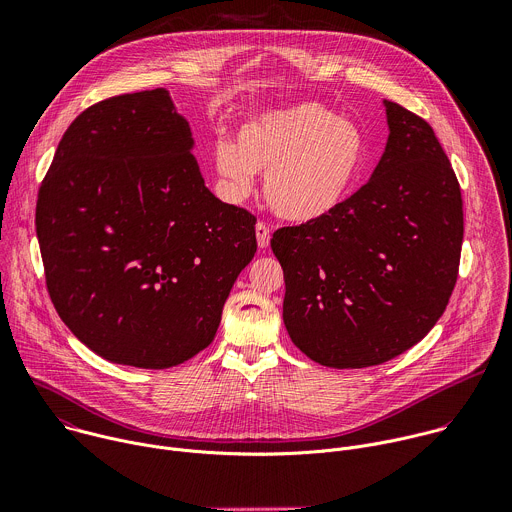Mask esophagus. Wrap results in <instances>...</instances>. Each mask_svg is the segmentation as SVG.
I'll return each instance as SVG.
<instances>
[{
  "mask_svg": "<svg viewBox=\"0 0 512 512\" xmlns=\"http://www.w3.org/2000/svg\"><path fill=\"white\" fill-rule=\"evenodd\" d=\"M255 235H257L259 249H267L269 247V239H271V229L265 223H257L255 225Z\"/></svg>",
  "mask_w": 512,
  "mask_h": 512,
  "instance_id": "obj_1",
  "label": "esophagus"
}]
</instances>
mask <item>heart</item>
<instances>
[{
	"label": "heart",
	"mask_w": 512,
	"mask_h": 512,
	"mask_svg": "<svg viewBox=\"0 0 512 512\" xmlns=\"http://www.w3.org/2000/svg\"><path fill=\"white\" fill-rule=\"evenodd\" d=\"M214 170L225 192L241 200L265 174L269 208L294 225L318 223L350 196L364 160L362 133L334 111L304 103L257 115L237 143H214Z\"/></svg>",
	"instance_id": "obj_1"
}]
</instances>
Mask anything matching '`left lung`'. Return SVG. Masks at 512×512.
Here are the masks:
<instances>
[{
	"instance_id": "1",
	"label": "left lung",
	"mask_w": 512,
	"mask_h": 512,
	"mask_svg": "<svg viewBox=\"0 0 512 512\" xmlns=\"http://www.w3.org/2000/svg\"><path fill=\"white\" fill-rule=\"evenodd\" d=\"M385 111L389 139L371 180L322 221L271 239L287 334L332 369L409 350L442 318L458 279L464 212L452 164L425 119L393 101Z\"/></svg>"
}]
</instances>
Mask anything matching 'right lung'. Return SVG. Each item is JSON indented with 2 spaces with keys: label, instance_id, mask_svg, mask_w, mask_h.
Instances as JSON below:
<instances>
[{
  "label": "right lung",
  "instance_id": "obj_1",
  "mask_svg": "<svg viewBox=\"0 0 512 512\" xmlns=\"http://www.w3.org/2000/svg\"><path fill=\"white\" fill-rule=\"evenodd\" d=\"M166 89L85 109L36 202L50 300L85 346L137 369L204 350L257 251L255 216L218 200Z\"/></svg>",
  "mask_w": 512,
  "mask_h": 512
}]
</instances>
